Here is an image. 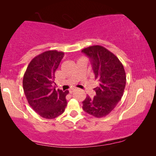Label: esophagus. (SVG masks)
I'll list each match as a JSON object with an SVG mask.
<instances>
[{
  "instance_id": "obj_1",
  "label": "esophagus",
  "mask_w": 156,
  "mask_h": 156,
  "mask_svg": "<svg viewBox=\"0 0 156 156\" xmlns=\"http://www.w3.org/2000/svg\"><path fill=\"white\" fill-rule=\"evenodd\" d=\"M76 90H77L76 88H71V89H70V90H69V92H70V94H72V93H73Z\"/></svg>"
}]
</instances>
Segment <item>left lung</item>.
<instances>
[{
	"label": "left lung",
	"mask_w": 156,
	"mask_h": 156,
	"mask_svg": "<svg viewBox=\"0 0 156 156\" xmlns=\"http://www.w3.org/2000/svg\"><path fill=\"white\" fill-rule=\"evenodd\" d=\"M82 52L90 59L98 83L94 88L96 95L93 98L87 95L83 101V109L94 117H105L123 96L126 84L125 69L117 56L101 45L89 46Z\"/></svg>",
	"instance_id": "8db88e82"
}]
</instances>
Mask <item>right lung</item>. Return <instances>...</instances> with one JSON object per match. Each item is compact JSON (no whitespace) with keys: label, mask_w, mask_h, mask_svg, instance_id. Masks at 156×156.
Here are the masks:
<instances>
[{"label":"right lung","mask_w":156,"mask_h":156,"mask_svg":"<svg viewBox=\"0 0 156 156\" xmlns=\"http://www.w3.org/2000/svg\"><path fill=\"white\" fill-rule=\"evenodd\" d=\"M63 56V52L55 50L43 52L32 59L23 76V88L29 105L46 119L61 115L67 105L68 90L53 87L55 72Z\"/></svg>","instance_id":"add662e5"}]
</instances>
